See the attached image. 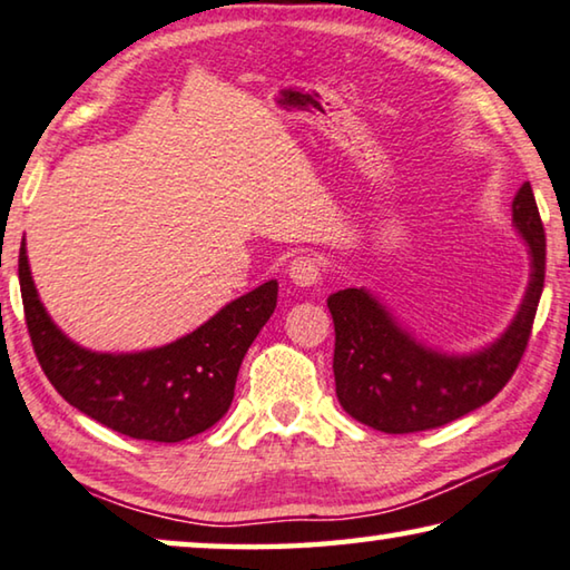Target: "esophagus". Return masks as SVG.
<instances>
[{
	"label": "esophagus",
	"instance_id": "1",
	"mask_svg": "<svg viewBox=\"0 0 570 570\" xmlns=\"http://www.w3.org/2000/svg\"><path fill=\"white\" fill-rule=\"evenodd\" d=\"M287 275H291V279L297 287H315L323 279V265L315 257L301 255L291 262Z\"/></svg>",
	"mask_w": 570,
	"mask_h": 570
}]
</instances>
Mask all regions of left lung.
Segmentation results:
<instances>
[{
  "mask_svg": "<svg viewBox=\"0 0 570 570\" xmlns=\"http://www.w3.org/2000/svg\"><path fill=\"white\" fill-rule=\"evenodd\" d=\"M512 222L530 247V285L512 326L476 354L451 356L417 344L358 287L328 297L336 395L348 415L382 433H417L451 423L502 392L528 348L546 283V229L530 183L512 200Z\"/></svg>",
  "mask_w": 570,
  "mask_h": 570,
  "instance_id": "left-lung-1",
  "label": "left lung"
}]
</instances>
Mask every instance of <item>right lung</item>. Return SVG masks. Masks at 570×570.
<instances>
[{
	"mask_svg": "<svg viewBox=\"0 0 570 570\" xmlns=\"http://www.w3.org/2000/svg\"><path fill=\"white\" fill-rule=\"evenodd\" d=\"M20 291L35 356L66 402L137 441L178 443L224 417L242 358L277 305V283L224 305L194 334L137 354H96L73 344L42 308L24 239Z\"/></svg>",
	"mask_w": 570,
	"mask_h": 570,
	"instance_id": "obj_1",
	"label": "right lung"
}]
</instances>
